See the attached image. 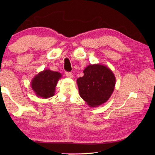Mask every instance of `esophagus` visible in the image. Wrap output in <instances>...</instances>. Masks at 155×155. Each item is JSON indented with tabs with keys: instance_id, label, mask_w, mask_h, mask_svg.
I'll return each mask as SVG.
<instances>
[{
	"instance_id": "34e87169",
	"label": "esophagus",
	"mask_w": 155,
	"mask_h": 155,
	"mask_svg": "<svg viewBox=\"0 0 155 155\" xmlns=\"http://www.w3.org/2000/svg\"><path fill=\"white\" fill-rule=\"evenodd\" d=\"M65 74L67 77L69 78H72V72H65Z\"/></svg>"
}]
</instances>
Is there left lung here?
<instances>
[{
	"mask_svg": "<svg viewBox=\"0 0 155 155\" xmlns=\"http://www.w3.org/2000/svg\"><path fill=\"white\" fill-rule=\"evenodd\" d=\"M84 76L77 78L81 97L91 107H97L107 102L113 94L116 78L110 69L101 64L88 65Z\"/></svg>",
	"mask_w": 155,
	"mask_h": 155,
	"instance_id": "8db88e82",
	"label": "left lung"
}]
</instances>
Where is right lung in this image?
<instances>
[{
    "label": "right lung",
    "instance_id": "1",
    "mask_svg": "<svg viewBox=\"0 0 155 155\" xmlns=\"http://www.w3.org/2000/svg\"><path fill=\"white\" fill-rule=\"evenodd\" d=\"M61 77L60 72L45 69L32 78L31 82V88L38 97H52L54 95L56 87Z\"/></svg>",
    "mask_w": 155,
    "mask_h": 155
}]
</instances>
